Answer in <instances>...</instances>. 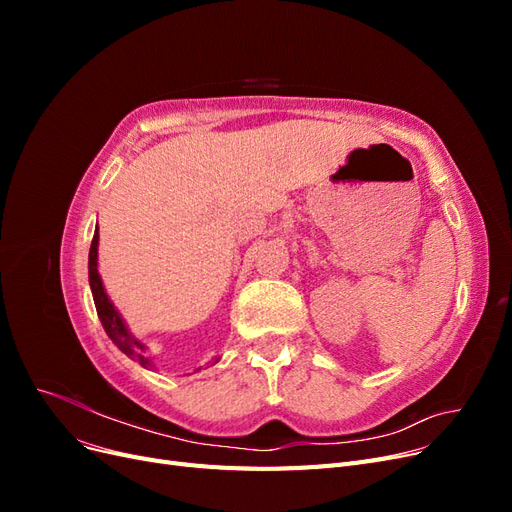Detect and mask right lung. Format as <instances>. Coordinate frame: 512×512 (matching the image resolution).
<instances>
[{"instance_id": "1", "label": "right lung", "mask_w": 512, "mask_h": 512, "mask_svg": "<svg viewBox=\"0 0 512 512\" xmlns=\"http://www.w3.org/2000/svg\"><path fill=\"white\" fill-rule=\"evenodd\" d=\"M98 241H100V235H98V228L94 232V239H91V247H89V288H91V294H94V303H96V312H98V318L102 322V327L106 331V335L111 337V342L126 354L130 356L132 361H138L145 369H153L156 365L151 363V359L147 356V346L141 342V339H136L130 329L126 320L121 318L119 309L113 305V301L108 299V294L104 290V284H102V277L98 273ZM220 359H213L211 365L218 363Z\"/></svg>"}]
</instances>
